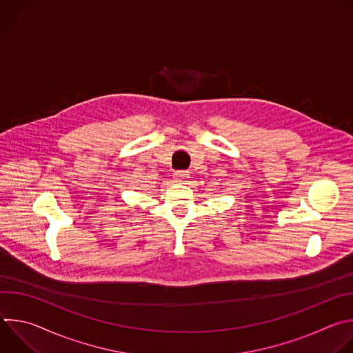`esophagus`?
Masks as SVG:
<instances>
[{"instance_id":"obj_1","label":"esophagus","mask_w":353,"mask_h":353,"mask_svg":"<svg viewBox=\"0 0 353 353\" xmlns=\"http://www.w3.org/2000/svg\"><path fill=\"white\" fill-rule=\"evenodd\" d=\"M173 177H174V180H176V181H183V180H185V179L188 177V172H184V170L174 172Z\"/></svg>"}]
</instances>
